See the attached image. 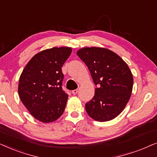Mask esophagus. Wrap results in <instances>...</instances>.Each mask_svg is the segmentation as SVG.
<instances>
[{"label":"esophagus","instance_id":"obj_1","mask_svg":"<svg viewBox=\"0 0 157 157\" xmlns=\"http://www.w3.org/2000/svg\"><path fill=\"white\" fill-rule=\"evenodd\" d=\"M77 92H78V90L76 89V90H72V93L73 94V95H76V94L77 93Z\"/></svg>","mask_w":157,"mask_h":157}]
</instances>
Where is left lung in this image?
Wrapping results in <instances>:
<instances>
[{
  "mask_svg": "<svg viewBox=\"0 0 157 157\" xmlns=\"http://www.w3.org/2000/svg\"><path fill=\"white\" fill-rule=\"evenodd\" d=\"M77 54L88 67L96 85L95 95L85 104L87 114L100 122L115 118L124 109L132 92L133 75L128 66L105 48H82Z\"/></svg>",
  "mask_w": 157,
  "mask_h": 157,
  "instance_id": "obj_1",
  "label": "left lung"
}]
</instances>
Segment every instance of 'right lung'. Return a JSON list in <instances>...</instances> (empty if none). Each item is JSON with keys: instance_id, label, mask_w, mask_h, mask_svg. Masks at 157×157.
<instances>
[{"instance_id": "add662e5", "label": "right lung", "mask_w": 157, "mask_h": 157, "mask_svg": "<svg viewBox=\"0 0 157 157\" xmlns=\"http://www.w3.org/2000/svg\"><path fill=\"white\" fill-rule=\"evenodd\" d=\"M72 53L70 47H54L31 58L23 70L18 95L34 118L53 122L63 113L68 95L62 90V67Z\"/></svg>"}]
</instances>
